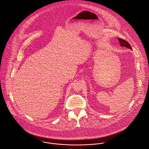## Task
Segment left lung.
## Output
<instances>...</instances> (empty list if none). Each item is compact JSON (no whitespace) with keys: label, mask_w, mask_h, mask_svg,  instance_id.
<instances>
[{"label":"left lung","mask_w":149,"mask_h":149,"mask_svg":"<svg viewBox=\"0 0 149 149\" xmlns=\"http://www.w3.org/2000/svg\"><path fill=\"white\" fill-rule=\"evenodd\" d=\"M119 43L120 44V46H123V47H128L130 49L132 50V48H131V46L130 45V44L129 43H128L127 41H125V40H123V39H121L120 38H118Z\"/></svg>","instance_id":"obj_1"}]
</instances>
